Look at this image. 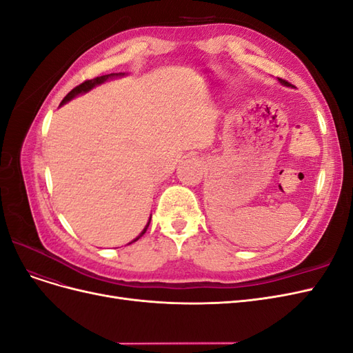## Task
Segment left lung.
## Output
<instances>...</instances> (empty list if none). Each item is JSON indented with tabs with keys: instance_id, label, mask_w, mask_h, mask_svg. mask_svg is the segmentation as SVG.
Masks as SVG:
<instances>
[{
	"instance_id": "1",
	"label": "left lung",
	"mask_w": 353,
	"mask_h": 353,
	"mask_svg": "<svg viewBox=\"0 0 353 353\" xmlns=\"http://www.w3.org/2000/svg\"><path fill=\"white\" fill-rule=\"evenodd\" d=\"M279 81H280L283 85H285V87H288V85H290V83H288V82H287V81H284V79H280V78H279Z\"/></svg>"
}]
</instances>
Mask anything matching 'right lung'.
<instances>
[{"mask_svg":"<svg viewBox=\"0 0 353 353\" xmlns=\"http://www.w3.org/2000/svg\"><path fill=\"white\" fill-rule=\"evenodd\" d=\"M117 77H125V73H110V74H103V77H97V78H94V79H90V81H85V82H82L81 85H78L77 88H73L65 99H63V101L60 103V105H63L65 103H68V101H70L72 99H74L77 97V95H79V94H83V92H88L90 90H92L95 85H100V83H103V82H105L108 79H113V78H117ZM150 221H152V216H150V219H148V222H147V225L144 227V230L140 232V236H138L137 239H134L131 243H134V241H137L138 239L140 237H143L144 236V232L147 231V228H148V225H150ZM130 243V244H131Z\"/></svg>","mask_w":353,"mask_h":353,"instance_id":"right-lung-1","label":"right lung"}]
</instances>
